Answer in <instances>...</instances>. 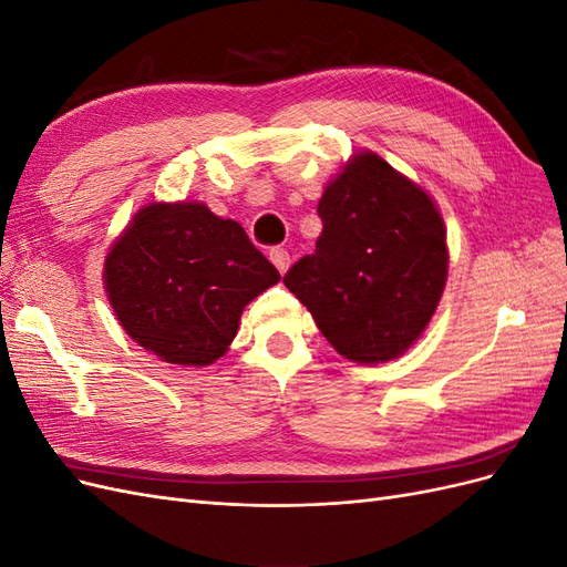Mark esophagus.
<instances>
[{
	"label": "esophagus",
	"instance_id": "obj_1",
	"mask_svg": "<svg viewBox=\"0 0 567 567\" xmlns=\"http://www.w3.org/2000/svg\"><path fill=\"white\" fill-rule=\"evenodd\" d=\"M269 260H271V265L277 267L281 274H286V269H288V265H290V257H288V252H286L284 248H271V250H269Z\"/></svg>",
	"mask_w": 567,
	"mask_h": 567
}]
</instances>
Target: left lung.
<instances>
[{
    "instance_id": "8db88e82",
    "label": "left lung",
    "mask_w": 567,
    "mask_h": 567,
    "mask_svg": "<svg viewBox=\"0 0 567 567\" xmlns=\"http://www.w3.org/2000/svg\"><path fill=\"white\" fill-rule=\"evenodd\" d=\"M317 250L284 277L333 350L357 364L404 354L431 323L450 250L437 203L379 153L359 151L326 184Z\"/></svg>"
}]
</instances>
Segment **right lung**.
Segmentation results:
<instances>
[{
	"label": "right lung",
	"instance_id": "add662e5",
	"mask_svg": "<svg viewBox=\"0 0 567 567\" xmlns=\"http://www.w3.org/2000/svg\"><path fill=\"white\" fill-rule=\"evenodd\" d=\"M279 279L244 227L200 200L144 205L104 262L125 333L163 362L196 369L229 350L246 305Z\"/></svg>",
	"mask_w": 567,
	"mask_h": 567
}]
</instances>
